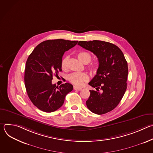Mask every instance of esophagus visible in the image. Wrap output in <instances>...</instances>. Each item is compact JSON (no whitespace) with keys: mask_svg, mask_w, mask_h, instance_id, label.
<instances>
[{"mask_svg":"<svg viewBox=\"0 0 153 153\" xmlns=\"http://www.w3.org/2000/svg\"><path fill=\"white\" fill-rule=\"evenodd\" d=\"M73 88H74V90H77V91H80V90H82L81 87H79V86H76V85L73 86Z\"/></svg>","mask_w":153,"mask_h":153,"instance_id":"34e87169","label":"esophagus"}]
</instances>
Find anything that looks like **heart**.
<instances>
[{
    "instance_id": "heart-1",
    "label": "heart",
    "mask_w": 153,
    "mask_h": 153,
    "mask_svg": "<svg viewBox=\"0 0 153 153\" xmlns=\"http://www.w3.org/2000/svg\"><path fill=\"white\" fill-rule=\"evenodd\" d=\"M78 59L83 63H88L91 59V56L87 52L80 51L77 54ZM68 57H65L62 59L60 66L63 70H67L68 69ZM89 69L91 72H96L97 70V65L96 63H93L89 66ZM89 77L87 74L85 73H74L70 74L68 76V80L73 84L76 85H80L83 82L88 80Z\"/></svg>"
}]
</instances>
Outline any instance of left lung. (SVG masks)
Segmentation results:
<instances>
[{
	"mask_svg": "<svg viewBox=\"0 0 153 153\" xmlns=\"http://www.w3.org/2000/svg\"><path fill=\"white\" fill-rule=\"evenodd\" d=\"M78 45L93 53L99 60L97 74L88 83L96 90H90L86 106L99 115L110 112L118 105L127 88L128 68L125 56L110 42L79 41Z\"/></svg>",
	"mask_w": 153,
	"mask_h": 153,
	"instance_id": "1",
	"label": "left lung"
}]
</instances>
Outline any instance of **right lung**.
<instances>
[{
  "label": "right lung",
  "instance_id": "add662e5",
  "mask_svg": "<svg viewBox=\"0 0 153 153\" xmlns=\"http://www.w3.org/2000/svg\"><path fill=\"white\" fill-rule=\"evenodd\" d=\"M77 42L64 39L45 40L29 56L25 70V85L30 99L41 111H56L63 104L65 96L73 90V86L69 83L58 87L51 80L53 75L62 71L60 63L64 53Z\"/></svg>",
  "mask_w": 153,
  "mask_h": 153
}]
</instances>
